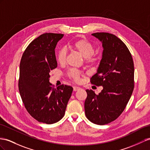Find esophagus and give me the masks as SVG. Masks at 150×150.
I'll use <instances>...</instances> for the list:
<instances>
[{"instance_id":"esophagus-1","label":"esophagus","mask_w":150,"mask_h":150,"mask_svg":"<svg viewBox=\"0 0 150 150\" xmlns=\"http://www.w3.org/2000/svg\"><path fill=\"white\" fill-rule=\"evenodd\" d=\"M80 89V87H77V86H74V91H78V90H79Z\"/></svg>"}]
</instances>
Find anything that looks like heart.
<instances>
[{"mask_svg":"<svg viewBox=\"0 0 150 150\" xmlns=\"http://www.w3.org/2000/svg\"><path fill=\"white\" fill-rule=\"evenodd\" d=\"M72 49L81 54L87 63L93 64L97 62L98 57L94 54V49L93 44L86 39L76 40L71 45ZM57 61L59 64L64 63L67 58V51L64 49H61L57 54ZM81 72L75 69H71L68 72V75L76 82L79 81Z\"/></svg>","mask_w":150,"mask_h":150,"instance_id":"heart-1","label":"heart"}]
</instances>
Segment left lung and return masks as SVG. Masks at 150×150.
<instances>
[{
    "label": "left lung",
    "instance_id": "left-lung-1",
    "mask_svg": "<svg viewBox=\"0 0 150 150\" xmlns=\"http://www.w3.org/2000/svg\"><path fill=\"white\" fill-rule=\"evenodd\" d=\"M92 35L102 43V58L91 83L103 86L98 95L87 89L84 103L86 116L95 124L112 122L124 110L134 90V67L127 47L120 38L109 33H94Z\"/></svg>",
    "mask_w": 150,
    "mask_h": 150
}]
</instances>
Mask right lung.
<instances>
[{
    "label": "right lung",
    "instance_id": "right-lung-1",
    "mask_svg": "<svg viewBox=\"0 0 150 150\" xmlns=\"http://www.w3.org/2000/svg\"><path fill=\"white\" fill-rule=\"evenodd\" d=\"M63 34L46 33L30 43L23 54L18 87L27 112L38 122L47 124L59 121L65 113L73 91L71 86L56 89L49 82V73L57 67V43Z\"/></svg>",
    "mask_w": 150,
    "mask_h": 150
}]
</instances>
